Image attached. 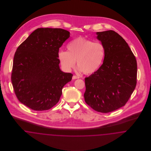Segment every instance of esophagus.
<instances>
[{
  "label": "esophagus",
  "mask_w": 151,
  "mask_h": 151,
  "mask_svg": "<svg viewBox=\"0 0 151 151\" xmlns=\"http://www.w3.org/2000/svg\"><path fill=\"white\" fill-rule=\"evenodd\" d=\"M80 78H79V76H76V75H73V76H72V79H79Z\"/></svg>",
  "instance_id": "1"
}]
</instances>
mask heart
<instances>
[{
    "instance_id": "obj_1",
    "label": "heart",
    "mask_w": 151,
    "mask_h": 151,
    "mask_svg": "<svg viewBox=\"0 0 151 151\" xmlns=\"http://www.w3.org/2000/svg\"><path fill=\"white\" fill-rule=\"evenodd\" d=\"M68 51H59L58 58L63 68L70 71L77 65L80 71L86 75L96 72L101 67L105 55L104 45L84 37H79L71 41L67 45Z\"/></svg>"
}]
</instances>
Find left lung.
<instances>
[{"mask_svg": "<svg viewBox=\"0 0 151 151\" xmlns=\"http://www.w3.org/2000/svg\"><path fill=\"white\" fill-rule=\"evenodd\" d=\"M105 47L100 68L85 78L84 94L87 105L107 113L124 106L133 93L137 79V62L127 43L114 30L97 32Z\"/></svg>", "mask_w": 151, "mask_h": 151, "instance_id": "left-lung-1", "label": "left lung"}]
</instances>
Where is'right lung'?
<instances>
[{"label": "right lung", "instance_id": "add662e5", "mask_svg": "<svg viewBox=\"0 0 151 151\" xmlns=\"http://www.w3.org/2000/svg\"><path fill=\"white\" fill-rule=\"evenodd\" d=\"M70 34L60 28H38L17 47L11 81L14 93L22 104L43 111L58 102L63 86L73 76L60 70L58 59L59 48Z\"/></svg>", "mask_w": 151, "mask_h": 151}]
</instances>
